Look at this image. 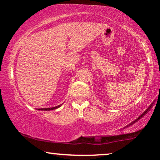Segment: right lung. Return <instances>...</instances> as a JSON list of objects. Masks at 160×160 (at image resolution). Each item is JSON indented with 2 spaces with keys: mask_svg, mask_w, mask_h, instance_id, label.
<instances>
[{
  "mask_svg": "<svg viewBox=\"0 0 160 160\" xmlns=\"http://www.w3.org/2000/svg\"><path fill=\"white\" fill-rule=\"evenodd\" d=\"M61 105H58V106H56V107H53V108H40V109L38 110H40V111H52V110H55L56 109V108H59Z\"/></svg>",
  "mask_w": 160,
  "mask_h": 160,
  "instance_id": "add662e5",
  "label": "right lung"
}]
</instances>
